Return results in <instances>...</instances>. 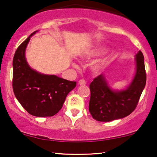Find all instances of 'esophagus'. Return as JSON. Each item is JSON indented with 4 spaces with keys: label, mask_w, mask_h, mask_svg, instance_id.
<instances>
[{
    "label": "esophagus",
    "mask_w": 157,
    "mask_h": 157,
    "mask_svg": "<svg viewBox=\"0 0 157 157\" xmlns=\"http://www.w3.org/2000/svg\"><path fill=\"white\" fill-rule=\"evenodd\" d=\"M79 85H85L86 84V82H85V80H83V79H81V80H79Z\"/></svg>",
    "instance_id": "obj_1"
}]
</instances>
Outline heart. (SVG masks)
Instances as JSON below:
<instances>
[{
  "mask_svg": "<svg viewBox=\"0 0 157 157\" xmlns=\"http://www.w3.org/2000/svg\"><path fill=\"white\" fill-rule=\"evenodd\" d=\"M104 52V49L103 48H96L93 49V50L89 51L84 56V58L86 59H90L92 58V57L96 56L102 54ZM76 66V65H75ZM99 67H97V68H98Z\"/></svg>",
  "mask_w": 157,
  "mask_h": 157,
  "instance_id": "b5f03b06",
  "label": "heart"
}]
</instances>
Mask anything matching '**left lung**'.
<instances>
[{
  "mask_svg": "<svg viewBox=\"0 0 157 157\" xmlns=\"http://www.w3.org/2000/svg\"><path fill=\"white\" fill-rule=\"evenodd\" d=\"M136 72L132 82L125 90H112L104 75H100L90 84L89 112L99 122L122 119L136 109L146 82L144 57L141 51L136 56Z\"/></svg>",
  "mask_w": 157,
  "mask_h": 157,
  "instance_id": "1",
  "label": "left lung"
}]
</instances>
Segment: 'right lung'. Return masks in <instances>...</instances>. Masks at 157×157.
<instances>
[{"label":"right lung","mask_w":157,"mask_h":157,"mask_svg":"<svg viewBox=\"0 0 157 157\" xmlns=\"http://www.w3.org/2000/svg\"><path fill=\"white\" fill-rule=\"evenodd\" d=\"M35 31L17 48L13 59L12 86L16 98L29 114L52 117L62 108L68 93L76 82L56 75H43L31 69L25 59V50Z\"/></svg>","instance_id":"obj_1"}]
</instances>
